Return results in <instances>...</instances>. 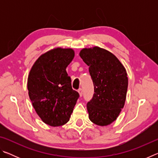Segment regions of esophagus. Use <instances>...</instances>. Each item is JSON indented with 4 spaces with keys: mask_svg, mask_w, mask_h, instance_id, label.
<instances>
[{
    "mask_svg": "<svg viewBox=\"0 0 158 158\" xmlns=\"http://www.w3.org/2000/svg\"><path fill=\"white\" fill-rule=\"evenodd\" d=\"M78 93H79V96H80V97H81V96H82V94H83L82 89H79L78 90Z\"/></svg>",
    "mask_w": 158,
    "mask_h": 158,
    "instance_id": "esophagus-1",
    "label": "esophagus"
}]
</instances>
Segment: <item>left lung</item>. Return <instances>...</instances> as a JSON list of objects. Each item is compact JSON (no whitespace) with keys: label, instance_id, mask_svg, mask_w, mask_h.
Listing matches in <instances>:
<instances>
[{"label":"left lung","instance_id":"left-lung-1","mask_svg":"<svg viewBox=\"0 0 158 158\" xmlns=\"http://www.w3.org/2000/svg\"><path fill=\"white\" fill-rule=\"evenodd\" d=\"M79 56L89 66L94 94L87 104L90 121L106 126L116 121L126 99L128 78L126 69L116 56L99 47L84 48Z\"/></svg>","mask_w":158,"mask_h":158}]
</instances>
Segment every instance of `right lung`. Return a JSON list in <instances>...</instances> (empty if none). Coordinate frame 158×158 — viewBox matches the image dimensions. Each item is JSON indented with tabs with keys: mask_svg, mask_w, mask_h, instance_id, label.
Here are the masks:
<instances>
[{
	"mask_svg": "<svg viewBox=\"0 0 158 158\" xmlns=\"http://www.w3.org/2000/svg\"><path fill=\"white\" fill-rule=\"evenodd\" d=\"M74 57L71 48H53L37 58L29 73V98L37 114L50 126L68 123L79 97L66 72Z\"/></svg>",
	"mask_w": 158,
	"mask_h": 158,
	"instance_id": "1",
	"label": "right lung"
}]
</instances>
